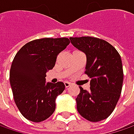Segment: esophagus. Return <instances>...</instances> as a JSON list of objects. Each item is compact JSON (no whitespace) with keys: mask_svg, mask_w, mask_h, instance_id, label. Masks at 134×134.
<instances>
[{"mask_svg":"<svg viewBox=\"0 0 134 134\" xmlns=\"http://www.w3.org/2000/svg\"><path fill=\"white\" fill-rule=\"evenodd\" d=\"M64 85H65V88H69V87L71 85V84H70L69 82H68V81L64 82Z\"/></svg>","mask_w":134,"mask_h":134,"instance_id":"obj_1","label":"esophagus"}]
</instances>
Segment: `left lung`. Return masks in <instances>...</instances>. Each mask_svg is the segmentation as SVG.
<instances>
[{"label":"left lung","instance_id":"1","mask_svg":"<svg viewBox=\"0 0 134 134\" xmlns=\"http://www.w3.org/2000/svg\"><path fill=\"white\" fill-rule=\"evenodd\" d=\"M72 44L86 55L85 74L91 78L90 90L81 87L76 98L77 110L91 122L108 118L119 100L124 80L120 55L104 40L91 36L70 37Z\"/></svg>","mask_w":134,"mask_h":134}]
</instances>
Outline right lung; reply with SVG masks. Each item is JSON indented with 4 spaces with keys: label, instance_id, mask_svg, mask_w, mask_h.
<instances>
[{
    "label": "right lung",
    "instance_id": "add662e5",
    "mask_svg": "<svg viewBox=\"0 0 134 134\" xmlns=\"http://www.w3.org/2000/svg\"><path fill=\"white\" fill-rule=\"evenodd\" d=\"M69 43L65 37L43 38L25 44L16 54L10 83L15 104L26 119L41 122L55 111V99L65 90V85L62 81L46 83V72Z\"/></svg>",
    "mask_w": 134,
    "mask_h": 134
}]
</instances>
